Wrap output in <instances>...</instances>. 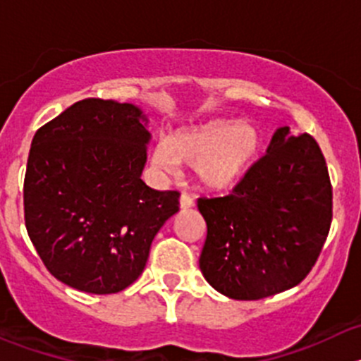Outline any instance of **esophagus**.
<instances>
[{
	"label": "esophagus",
	"instance_id": "esophagus-1",
	"mask_svg": "<svg viewBox=\"0 0 361 361\" xmlns=\"http://www.w3.org/2000/svg\"><path fill=\"white\" fill-rule=\"evenodd\" d=\"M194 206V199L190 197L188 194H181L180 195V207L181 209H188V207Z\"/></svg>",
	"mask_w": 361,
	"mask_h": 361
}]
</instances>
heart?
I'll use <instances>...</instances> for the list:
<instances>
[{"label":"heart","mask_w":361,"mask_h":361,"mask_svg":"<svg viewBox=\"0 0 361 361\" xmlns=\"http://www.w3.org/2000/svg\"><path fill=\"white\" fill-rule=\"evenodd\" d=\"M264 147V134L255 123L211 120L159 140L152 164L160 173L176 174L180 166L194 167L195 185L204 192L234 188L248 174Z\"/></svg>","instance_id":"b5f03b06"}]
</instances>
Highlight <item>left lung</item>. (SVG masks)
Returning a JSON list of instances; mask_svg holds the SVG:
<instances>
[{"mask_svg": "<svg viewBox=\"0 0 361 361\" xmlns=\"http://www.w3.org/2000/svg\"><path fill=\"white\" fill-rule=\"evenodd\" d=\"M199 267L216 292L258 300L297 286L318 260L332 224L325 157L309 134L279 127L267 154L225 197H201Z\"/></svg>", "mask_w": 361, "mask_h": 361, "instance_id": "1", "label": "left lung"}]
</instances>
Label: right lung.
Wrapping results in <instances>:
<instances>
[{"label":"right lung","mask_w":361,"mask_h":361,"mask_svg":"<svg viewBox=\"0 0 361 361\" xmlns=\"http://www.w3.org/2000/svg\"><path fill=\"white\" fill-rule=\"evenodd\" d=\"M148 118L89 97L36 130L24 178L29 239L54 278L80 292H122L143 272L152 241L180 209L176 190L141 180Z\"/></svg>","instance_id":"add662e5"}]
</instances>
